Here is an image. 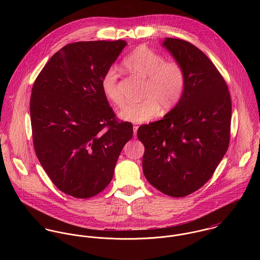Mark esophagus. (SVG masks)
<instances>
[{"mask_svg": "<svg viewBox=\"0 0 260 260\" xmlns=\"http://www.w3.org/2000/svg\"><path fill=\"white\" fill-rule=\"evenodd\" d=\"M137 131H138V126H133V132H134V137L137 136Z\"/></svg>", "mask_w": 260, "mask_h": 260, "instance_id": "1", "label": "esophagus"}]
</instances>
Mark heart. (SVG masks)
Masks as SVG:
<instances>
[{
	"label": "heart",
	"mask_w": 260,
	"mask_h": 260,
	"mask_svg": "<svg viewBox=\"0 0 260 260\" xmlns=\"http://www.w3.org/2000/svg\"><path fill=\"white\" fill-rule=\"evenodd\" d=\"M123 66L133 74L147 78L143 101L125 106L119 116L132 123H143L158 116L161 111H171L181 101L186 88L183 66L175 60L165 58L146 46H138L123 60ZM119 74L114 67L108 68L100 80L105 98L113 105L124 104L119 90Z\"/></svg>",
	"instance_id": "b5f03b06"
}]
</instances>
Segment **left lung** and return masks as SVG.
I'll return each mask as SVG.
<instances>
[{
	"instance_id": "left-lung-1",
	"label": "left lung",
	"mask_w": 260,
	"mask_h": 260,
	"mask_svg": "<svg viewBox=\"0 0 260 260\" xmlns=\"http://www.w3.org/2000/svg\"><path fill=\"white\" fill-rule=\"evenodd\" d=\"M163 46L186 73L179 104L162 120L142 125L143 172L149 183L172 197H184L213 175L230 141L231 98L210 59L191 43L166 38Z\"/></svg>"
}]
</instances>
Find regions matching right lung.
<instances>
[{
  "label": "right lung",
  "mask_w": 260,
  "mask_h": 260,
  "mask_svg": "<svg viewBox=\"0 0 260 260\" xmlns=\"http://www.w3.org/2000/svg\"><path fill=\"white\" fill-rule=\"evenodd\" d=\"M126 41L64 46L38 75L30 101L33 144L49 178L62 192L90 198L111 182L130 122L118 121L100 80Z\"/></svg>",
  "instance_id": "1"
}]
</instances>
